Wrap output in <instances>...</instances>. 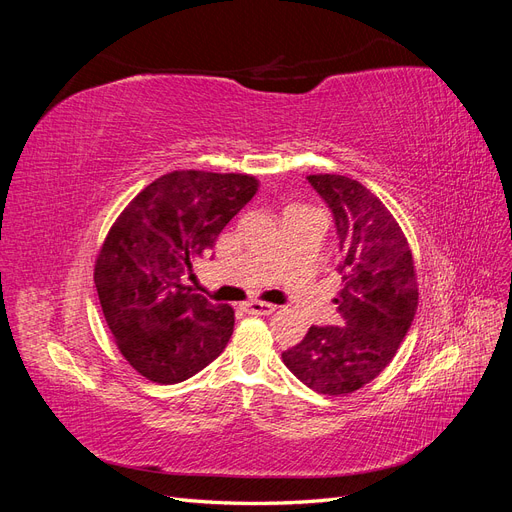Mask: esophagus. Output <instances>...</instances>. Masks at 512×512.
Returning <instances> with one entry per match:
<instances>
[{"instance_id":"34e87169","label":"esophagus","mask_w":512,"mask_h":512,"mask_svg":"<svg viewBox=\"0 0 512 512\" xmlns=\"http://www.w3.org/2000/svg\"><path fill=\"white\" fill-rule=\"evenodd\" d=\"M245 307H247V312L250 314H256V316H269V314H273L275 312V305L273 303H265V301H250V303H245Z\"/></svg>"}]
</instances>
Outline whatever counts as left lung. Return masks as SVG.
<instances>
[{
    "label": "left lung",
    "instance_id": "left-lung-1",
    "mask_svg": "<svg viewBox=\"0 0 512 512\" xmlns=\"http://www.w3.org/2000/svg\"><path fill=\"white\" fill-rule=\"evenodd\" d=\"M307 181L335 218L342 290L333 301L342 327H309L282 359L312 391L348 395L380 376L404 342L418 305L414 258L393 213L363 183L344 175Z\"/></svg>",
    "mask_w": 512,
    "mask_h": 512
}]
</instances>
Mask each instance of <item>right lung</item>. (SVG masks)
Here are the masks:
<instances>
[{"label": "right lung", "instance_id": "1", "mask_svg": "<svg viewBox=\"0 0 512 512\" xmlns=\"http://www.w3.org/2000/svg\"><path fill=\"white\" fill-rule=\"evenodd\" d=\"M256 192L252 175L173 170L108 230L94 269L98 299L119 352L143 378L183 382L226 348L235 312L192 292L183 275Z\"/></svg>", "mask_w": 512, "mask_h": 512}]
</instances>
